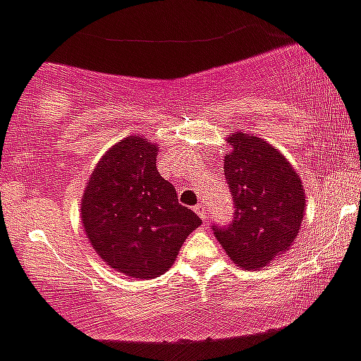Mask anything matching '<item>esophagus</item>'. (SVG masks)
I'll use <instances>...</instances> for the list:
<instances>
[{
  "instance_id": "1",
  "label": "esophagus",
  "mask_w": 361,
  "mask_h": 361,
  "mask_svg": "<svg viewBox=\"0 0 361 361\" xmlns=\"http://www.w3.org/2000/svg\"><path fill=\"white\" fill-rule=\"evenodd\" d=\"M195 212H197L198 216L202 218V221H207V211H205V207L202 204H197L195 205Z\"/></svg>"
}]
</instances>
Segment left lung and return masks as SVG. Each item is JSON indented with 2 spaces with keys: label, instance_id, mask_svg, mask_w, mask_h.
<instances>
[{
  "label": "left lung",
  "instance_id": "8db88e82",
  "mask_svg": "<svg viewBox=\"0 0 361 361\" xmlns=\"http://www.w3.org/2000/svg\"><path fill=\"white\" fill-rule=\"evenodd\" d=\"M225 157L234 214L228 225H212L223 250L238 266L255 269L286 252L300 232L303 184L274 147L238 133Z\"/></svg>",
  "mask_w": 361,
  "mask_h": 361
}]
</instances>
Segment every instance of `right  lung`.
<instances>
[{
	"instance_id": "obj_1",
	"label": "right lung",
	"mask_w": 361,
	"mask_h": 361,
	"mask_svg": "<svg viewBox=\"0 0 361 361\" xmlns=\"http://www.w3.org/2000/svg\"><path fill=\"white\" fill-rule=\"evenodd\" d=\"M156 145L126 138L99 161L85 190V232L102 260L135 278L164 273L202 219L159 175Z\"/></svg>"
}]
</instances>
